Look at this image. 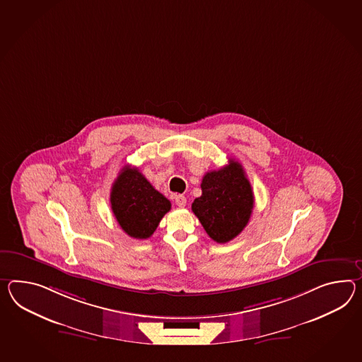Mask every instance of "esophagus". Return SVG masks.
I'll return each instance as SVG.
<instances>
[{
  "label": "esophagus",
  "instance_id": "34e87169",
  "mask_svg": "<svg viewBox=\"0 0 362 362\" xmlns=\"http://www.w3.org/2000/svg\"><path fill=\"white\" fill-rule=\"evenodd\" d=\"M175 203H177V206L183 208V206H185V203H187V199L183 194H175Z\"/></svg>",
  "mask_w": 362,
  "mask_h": 362
}]
</instances>
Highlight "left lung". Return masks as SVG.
<instances>
[{
    "instance_id": "obj_1",
    "label": "left lung",
    "mask_w": 362,
    "mask_h": 362,
    "mask_svg": "<svg viewBox=\"0 0 362 362\" xmlns=\"http://www.w3.org/2000/svg\"><path fill=\"white\" fill-rule=\"evenodd\" d=\"M202 191L192 203V212L213 240L228 243L246 228L254 208L246 173L239 162L229 159V165L204 175Z\"/></svg>"
}]
</instances>
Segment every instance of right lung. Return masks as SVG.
<instances>
[{
  "mask_svg": "<svg viewBox=\"0 0 362 362\" xmlns=\"http://www.w3.org/2000/svg\"><path fill=\"white\" fill-rule=\"evenodd\" d=\"M111 209L120 228L132 238L146 239L158 228L171 203L139 168L124 166L111 188Z\"/></svg>",
  "mask_w": 362,
  "mask_h": 362,
  "instance_id": "right-lung-1",
  "label": "right lung"
}]
</instances>
